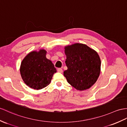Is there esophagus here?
Here are the masks:
<instances>
[{"mask_svg":"<svg viewBox=\"0 0 127 127\" xmlns=\"http://www.w3.org/2000/svg\"><path fill=\"white\" fill-rule=\"evenodd\" d=\"M57 70H58V72H59V73H62V72H63V69L61 68H58Z\"/></svg>","mask_w":127,"mask_h":127,"instance_id":"obj_1","label":"esophagus"}]
</instances>
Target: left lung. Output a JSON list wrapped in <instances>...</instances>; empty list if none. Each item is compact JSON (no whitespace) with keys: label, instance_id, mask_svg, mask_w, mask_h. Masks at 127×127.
Segmentation results:
<instances>
[{"label":"left lung","instance_id":"left-lung-1","mask_svg":"<svg viewBox=\"0 0 127 127\" xmlns=\"http://www.w3.org/2000/svg\"><path fill=\"white\" fill-rule=\"evenodd\" d=\"M67 69L64 75L77 90L91 88L97 81L101 70V60L94 49L85 44L76 43L64 47Z\"/></svg>","mask_w":127,"mask_h":127}]
</instances>
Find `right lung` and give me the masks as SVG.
<instances>
[{
    "instance_id": "obj_1",
    "label": "right lung",
    "mask_w": 127,
    "mask_h": 127,
    "mask_svg": "<svg viewBox=\"0 0 127 127\" xmlns=\"http://www.w3.org/2000/svg\"><path fill=\"white\" fill-rule=\"evenodd\" d=\"M45 49L32 51L21 62L20 72L23 81L30 88L39 90L50 83L57 72L52 62L46 58Z\"/></svg>"
}]
</instances>
